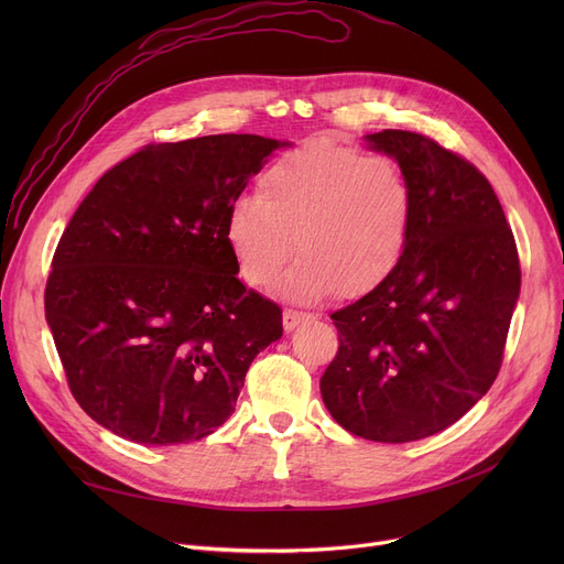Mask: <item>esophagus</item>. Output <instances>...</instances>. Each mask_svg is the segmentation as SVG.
<instances>
[{"mask_svg": "<svg viewBox=\"0 0 564 564\" xmlns=\"http://www.w3.org/2000/svg\"><path fill=\"white\" fill-rule=\"evenodd\" d=\"M315 319V315H311V313H300V311H283V329L285 332H294L300 327V324H304V322H313Z\"/></svg>", "mask_w": 564, "mask_h": 564, "instance_id": "34e87169", "label": "esophagus"}]
</instances>
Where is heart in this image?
Here are the masks:
<instances>
[{
	"instance_id": "obj_1",
	"label": "heart",
	"mask_w": 564,
	"mask_h": 564,
	"mask_svg": "<svg viewBox=\"0 0 564 564\" xmlns=\"http://www.w3.org/2000/svg\"><path fill=\"white\" fill-rule=\"evenodd\" d=\"M413 215L416 200L398 162L315 139L267 166L258 196L230 207L226 242L253 288H270L297 251L281 290L315 304L338 290L359 297L387 281L406 253Z\"/></svg>"
}]
</instances>
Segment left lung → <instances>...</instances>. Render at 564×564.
<instances>
[{
  "label": "left lung",
  "instance_id": "left-lung-1",
  "mask_svg": "<svg viewBox=\"0 0 564 564\" xmlns=\"http://www.w3.org/2000/svg\"><path fill=\"white\" fill-rule=\"evenodd\" d=\"M366 141L406 173L416 215L398 270L332 315L340 347L319 393L347 432L406 443L451 427L491 389L521 267L506 213L476 166L416 132Z\"/></svg>",
  "mask_w": 564,
  "mask_h": 564
}]
</instances>
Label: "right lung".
Instances as JSON below:
<instances>
[{"mask_svg": "<svg viewBox=\"0 0 564 564\" xmlns=\"http://www.w3.org/2000/svg\"><path fill=\"white\" fill-rule=\"evenodd\" d=\"M258 134L151 143L79 203L52 258L45 319L98 425L143 446L213 434L281 308L247 290L226 219L276 148Z\"/></svg>", "mask_w": 564, "mask_h": 564, "instance_id": "obj_1", "label": "right lung"}]
</instances>
